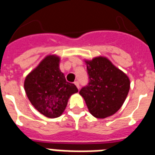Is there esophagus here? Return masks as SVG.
<instances>
[{
  "instance_id": "1",
  "label": "esophagus",
  "mask_w": 155,
  "mask_h": 155,
  "mask_svg": "<svg viewBox=\"0 0 155 155\" xmlns=\"http://www.w3.org/2000/svg\"><path fill=\"white\" fill-rule=\"evenodd\" d=\"M75 85L76 86V87H77L78 89H80V83L78 81H75Z\"/></svg>"
}]
</instances>
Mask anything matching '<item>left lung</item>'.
<instances>
[{
    "mask_svg": "<svg viewBox=\"0 0 155 155\" xmlns=\"http://www.w3.org/2000/svg\"><path fill=\"white\" fill-rule=\"evenodd\" d=\"M85 63L89 83L80 91V95L93 116L105 119L123 106L130 90V80L104 56L85 60Z\"/></svg>",
    "mask_w": 155,
    "mask_h": 155,
    "instance_id": "8db88e82",
    "label": "left lung"
}]
</instances>
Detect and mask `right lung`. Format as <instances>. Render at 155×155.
<instances>
[{"instance_id": "add662e5", "label": "right lung", "mask_w": 155, "mask_h": 155, "mask_svg": "<svg viewBox=\"0 0 155 155\" xmlns=\"http://www.w3.org/2000/svg\"><path fill=\"white\" fill-rule=\"evenodd\" d=\"M60 58L48 55L26 76L25 92L33 107L48 118H57L64 111L68 99L78 92L74 84L66 81L60 69Z\"/></svg>"}]
</instances>
